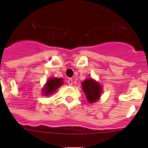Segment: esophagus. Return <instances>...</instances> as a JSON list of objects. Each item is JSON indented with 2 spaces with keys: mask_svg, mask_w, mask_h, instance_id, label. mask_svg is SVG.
Masks as SVG:
<instances>
[{
  "mask_svg": "<svg viewBox=\"0 0 148 148\" xmlns=\"http://www.w3.org/2000/svg\"><path fill=\"white\" fill-rule=\"evenodd\" d=\"M67 83L70 84V85H73V81L72 78H69L67 80Z\"/></svg>",
  "mask_w": 148,
  "mask_h": 148,
  "instance_id": "34e87169",
  "label": "esophagus"
}]
</instances>
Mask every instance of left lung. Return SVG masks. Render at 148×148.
Instances as JSON below:
<instances>
[{"label": "left lung", "mask_w": 148, "mask_h": 148, "mask_svg": "<svg viewBox=\"0 0 148 148\" xmlns=\"http://www.w3.org/2000/svg\"><path fill=\"white\" fill-rule=\"evenodd\" d=\"M82 85L89 102L94 103L100 99L102 88L99 82H95L92 78H87L82 82Z\"/></svg>", "instance_id": "left-lung-1"}]
</instances>
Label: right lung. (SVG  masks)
<instances>
[{
  "mask_svg": "<svg viewBox=\"0 0 148 148\" xmlns=\"http://www.w3.org/2000/svg\"><path fill=\"white\" fill-rule=\"evenodd\" d=\"M63 84V79L58 78H50L47 82L44 88L43 89V93L44 95H49L53 94L59 87Z\"/></svg>",
  "mask_w": 148,
  "mask_h": 148,
  "instance_id": "right-lung-1",
  "label": "right lung"
}]
</instances>
